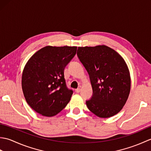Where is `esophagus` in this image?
Wrapping results in <instances>:
<instances>
[{"mask_svg":"<svg viewBox=\"0 0 151 151\" xmlns=\"http://www.w3.org/2000/svg\"><path fill=\"white\" fill-rule=\"evenodd\" d=\"M81 88H77V89H75V92L76 93H80V92H81Z\"/></svg>","mask_w":151,"mask_h":151,"instance_id":"esophagus-1","label":"esophagus"}]
</instances>
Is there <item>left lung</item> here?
<instances>
[{"label": "left lung", "mask_w": 151, "mask_h": 151, "mask_svg": "<svg viewBox=\"0 0 151 151\" xmlns=\"http://www.w3.org/2000/svg\"><path fill=\"white\" fill-rule=\"evenodd\" d=\"M77 56L87 70L93 95L86 105L92 113L108 118L119 113L129 97L130 76L124 59L106 45L78 47Z\"/></svg>", "instance_id": "8db88e82"}]
</instances>
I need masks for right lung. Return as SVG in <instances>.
Returning <instances> with one entry per match:
<instances>
[{
	"label": "right lung",
	"mask_w": 151,
	"mask_h": 151,
	"mask_svg": "<svg viewBox=\"0 0 151 151\" xmlns=\"http://www.w3.org/2000/svg\"><path fill=\"white\" fill-rule=\"evenodd\" d=\"M76 47L47 46L35 53L22 71V89L28 105L46 117L56 115L70 101L64 69L76 52Z\"/></svg>",
	"instance_id": "obj_1"
}]
</instances>
